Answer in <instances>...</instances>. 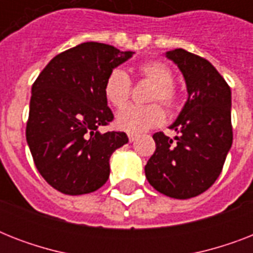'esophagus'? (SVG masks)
I'll return each instance as SVG.
<instances>
[{
    "instance_id": "1",
    "label": "esophagus",
    "mask_w": 253,
    "mask_h": 253,
    "mask_svg": "<svg viewBox=\"0 0 253 253\" xmlns=\"http://www.w3.org/2000/svg\"><path fill=\"white\" fill-rule=\"evenodd\" d=\"M128 140H130L131 143L135 142V140H136V135H134V134H128Z\"/></svg>"
}]
</instances>
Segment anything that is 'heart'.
Returning a JSON list of instances; mask_svg holds the SVG:
<instances>
[{"label": "heart", "instance_id": "obj_1", "mask_svg": "<svg viewBox=\"0 0 253 253\" xmlns=\"http://www.w3.org/2000/svg\"><path fill=\"white\" fill-rule=\"evenodd\" d=\"M136 73L139 77L154 84V89L148 95V102H159L172 111L178 102V94L173 85V72L163 61L151 60L138 65ZM131 80L125 71L119 68L113 69L107 75L103 84V95L111 106L121 109L127 103L131 94ZM166 121V114L158 103H151L146 106L125 107L115 118V126L119 130L128 134H140L144 131L158 127Z\"/></svg>", "mask_w": 253, "mask_h": 253}]
</instances>
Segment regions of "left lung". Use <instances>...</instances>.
<instances>
[{
    "label": "left lung",
    "mask_w": 253,
    "mask_h": 253,
    "mask_svg": "<svg viewBox=\"0 0 253 253\" xmlns=\"http://www.w3.org/2000/svg\"><path fill=\"white\" fill-rule=\"evenodd\" d=\"M184 75L188 101L169 128L178 136L154 134L156 151L144 167L158 192L188 200L219 177L232 144L231 89L204 57L182 48L167 52Z\"/></svg>",
    "instance_id": "1"
}]
</instances>
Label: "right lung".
Returning a JSON list of instances; mask_svg holds the SVG:
<instances>
[{"label":"right lung","instance_id":"1","mask_svg":"<svg viewBox=\"0 0 253 253\" xmlns=\"http://www.w3.org/2000/svg\"><path fill=\"white\" fill-rule=\"evenodd\" d=\"M132 53L81 43L53 57L33 84L26 139L35 167L53 189L80 196L109 178L111 154L128 138L122 131H98L114 119L103 84Z\"/></svg>","mask_w":253,"mask_h":253}]
</instances>
